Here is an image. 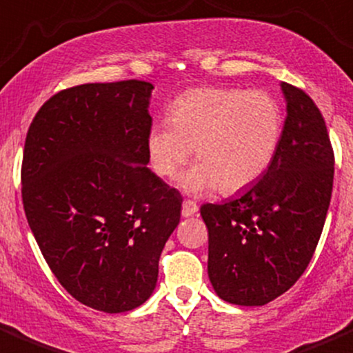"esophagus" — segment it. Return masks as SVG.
Listing matches in <instances>:
<instances>
[{
    "instance_id": "obj_1",
    "label": "esophagus",
    "mask_w": 353,
    "mask_h": 353,
    "mask_svg": "<svg viewBox=\"0 0 353 353\" xmlns=\"http://www.w3.org/2000/svg\"><path fill=\"white\" fill-rule=\"evenodd\" d=\"M198 212V205L194 203V201H190L186 200L183 203V217H191V215H194Z\"/></svg>"
}]
</instances>
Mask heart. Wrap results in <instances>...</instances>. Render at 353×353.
Returning <instances> with one entry per match:
<instances>
[{
    "label": "heart",
    "instance_id": "heart-1",
    "mask_svg": "<svg viewBox=\"0 0 353 353\" xmlns=\"http://www.w3.org/2000/svg\"><path fill=\"white\" fill-rule=\"evenodd\" d=\"M283 136L279 101L265 91L196 88L179 94L169 122H157L146 138L150 165L170 179L190 160L196 165L179 179L190 194H224L252 186L271 167Z\"/></svg>",
    "mask_w": 353,
    "mask_h": 353
}]
</instances>
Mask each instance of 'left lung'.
Here are the masks:
<instances>
[{
  "mask_svg": "<svg viewBox=\"0 0 353 353\" xmlns=\"http://www.w3.org/2000/svg\"><path fill=\"white\" fill-rule=\"evenodd\" d=\"M281 90L286 121L271 167L238 196L200 208L208 278L234 305H265L299 281L330 208L334 155L323 115L302 90Z\"/></svg>",
  "mask_w": 353,
  "mask_h": 353,
  "instance_id": "left-lung-1",
  "label": "left lung"
}]
</instances>
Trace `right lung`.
Returning <instances> with one entry per match:
<instances>
[{
	"label": "right lung",
	"instance_id": "1",
	"mask_svg": "<svg viewBox=\"0 0 353 353\" xmlns=\"http://www.w3.org/2000/svg\"><path fill=\"white\" fill-rule=\"evenodd\" d=\"M153 84H81L34 117L22 201L44 260L84 305L128 312L152 296L159 259L181 219L179 191L148 169Z\"/></svg>",
	"mask_w": 353,
	"mask_h": 353
}]
</instances>
